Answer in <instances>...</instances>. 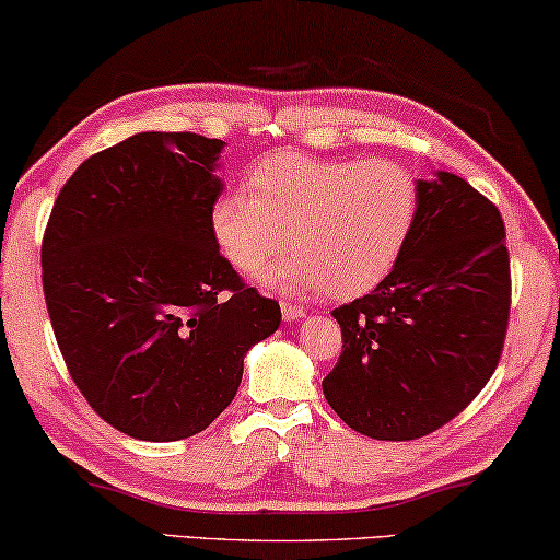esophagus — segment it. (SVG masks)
<instances>
[{
    "mask_svg": "<svg viewBox=\"0 0 560 560\" xmlns=\"http://www.w3.org/2000/svg\"><path fill=\"white\" fill-rule=\"evenodd\" d=\"M281 314L287 322H296V319H302L306 312H304V306H299L294 302H281Z\"/></svg>",
    "mask_w": 560,
    "mask_h": 560,
    "instance_id": "34e87169",
    "label": "esophagus"
}]
</instances>
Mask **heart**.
<instances>
[{"mask_svg":"<svg viewBox=\"0 0 560 560\" xmlns=\"http://www.w3.org/2000/svg\"><path fill=\"white\" fill-rule=\"evenodd\" d=\"M420 213V180L382 158L327 161L271 153L248 173V196L229 190L211 206V236L233 269L256 277L279 256H296L271 273L283 287L334 299L366 294L387 277Z\"/></svg>","mask_w":560,"mask_h":560,"instance_id":"heart-1","label":"heart"}]
</instances>
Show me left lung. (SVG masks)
I'll list each match as a JSON object with an SVG mask.
<instances>
[{
    "instance_id": "obj_1",
    "label": "left lung",
    "mask_w": 560,
    "mask_h": 560,
    "mask_svg": "<svg viewBox=\"0 0 560 560\" xmlns=\"http://www.w3.org/2000/svg\"><path fill=\"white\" fill-rule=\"evenodd\" d=\"M341 354L322 389L349 428L417 440L493 377L511 316L503 215L460 175L420 180V213L377 289L334 308Z\"/></svg>"
}]
</instances>
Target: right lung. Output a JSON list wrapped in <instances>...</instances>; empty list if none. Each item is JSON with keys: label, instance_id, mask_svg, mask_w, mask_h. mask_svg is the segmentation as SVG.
I'll return each mask as SVG.
<instances>
[{"label": "right lung", "instance_id": "add662e5", "mask_svg": "<svg viewBox=\"0 0 560 560\" xmlns=\"http://www.w3.org/2000/svg\"><path fill=\"white\" fill-rule=\"evenodd\" d=\"M223 140L138 132L65 183L42 238V289L67 370L125 435H196L236 397L244 357L279 302L211 236Z\"/></svg>", "mask_w": 560, "mask_h": 560}]
</instances>
